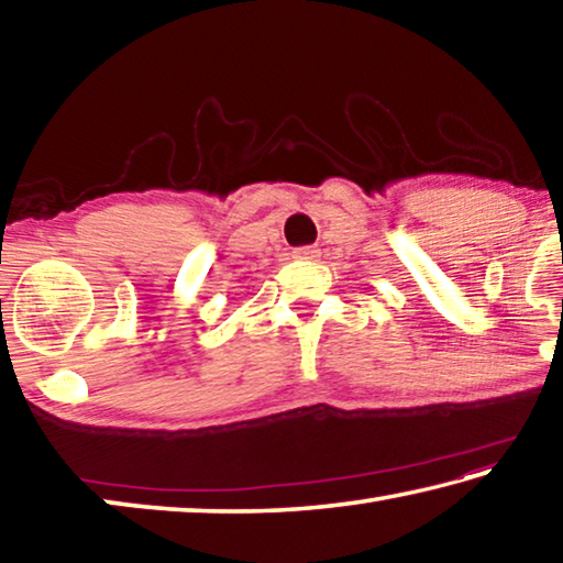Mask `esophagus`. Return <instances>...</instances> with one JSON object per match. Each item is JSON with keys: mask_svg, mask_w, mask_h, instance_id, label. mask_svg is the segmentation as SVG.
I'll return each instance as SVG.
<instances>
[{"mask_svg": "<svg viewBox=\"0 0 563 563\" xmlns=\"http://www.w3.org/2000/svg\"><path fill=\"white\" fill-rule=\"evenodd\" d=\"M292 255L298 261H316L318 255H320V251H318V247H312V245H302V247H295Z\"/></svg>", "mask_w": 563, "mask_h": 563, "instance_id": "esophagus-1", "label": "esophagus"}]
</instances>
